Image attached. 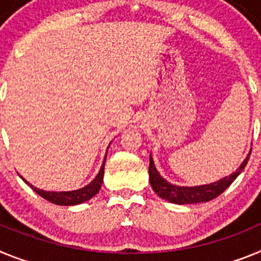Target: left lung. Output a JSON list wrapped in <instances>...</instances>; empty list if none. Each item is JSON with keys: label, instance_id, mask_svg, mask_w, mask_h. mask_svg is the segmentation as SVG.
Returning <instances> with one entry per match:
<instances>
[{"label": "left lung", "instance_id": "obj_1", "mask_svg": "<svg viewBox=\"0 0 261 261\" xmlns=\"http://www.w3.org/2000/svg\"><path fill=\"white\" fill-rule=\"evenodd\" d=\"M251 152L247 155L243 163L239 165V168L231 173L230 176L221 178V180L212 182V184L206 185H198V187H178V185H173L171 182L165 180L162 174L159 173L158 169L153 163L152 155H149V184L152 187L153 192L158 194L160 198L165 199L171 203H176V205H188V203H199V202H209L215 197H218L222 194L232 184V181L242 173L244 167L248 163Z\"/></svg>", "mask_w": 261, "mask_h": 261}]
</instances>
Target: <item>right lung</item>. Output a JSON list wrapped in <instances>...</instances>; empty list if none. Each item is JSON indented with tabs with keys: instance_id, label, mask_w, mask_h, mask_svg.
<instances>
[{
	"instance_id": "add662e5",
	"label": "right lung",
	"mask_w": 261,
	"mask_h": 261,
	"mask_svg": "<svg viewBox=\"0 0 261 261\" xmlns=\"http://www.w3.org/2000/svg\"><path fill=\"white\" fill-rule=\"evenodd\" d=\"M109 148V147H108ZM108 153V152H106ZM105 162H106V155L103 159V163L101 165V169L97 173V176L93 178V181H90L87 187L81 188V189L76 190H69V192H47V190L39 189V188H35L34 185H31L29 181L24 180L21 176L22 180L26 182L34 192L39 194L40 197H43L44 199L49 201V202L55 203V205H62V206H73V205H80L83 202H87L89 201L92 197L96 196L97 193L101 189V185H102L103 181V169H105Z\"/></svg>"
}]
</instances>
